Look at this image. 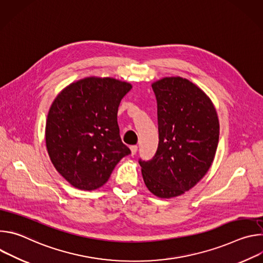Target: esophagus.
<instances>
[{
	"mask_svg": "<svg viewBox=\"0 0 263 263\" xmlns=\"http://www.w3.org/2000/svg\"><path fill=\"white\" fill-rule=\"evenodd\" d=\"M130 149H131V155L134 156L136 154V152H137V145H131Z\"/></svg>",
	"mask_w": 263,
	"mask_h": 263,
	"instance_id": "34e87169",
	"label": "esophagus"
}]
</instances>
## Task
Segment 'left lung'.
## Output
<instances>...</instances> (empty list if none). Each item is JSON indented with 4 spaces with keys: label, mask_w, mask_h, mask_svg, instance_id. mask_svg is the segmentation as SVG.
<instances>
[{
    "label": "left lung",
    "mask_w": 263,
    "mask_h": 263,
    "mask_svg": "<svg viewBox=\"0 0 263 263\" xmlns=\"http://www.w3.org/2000/svg\"><path fill=\"white\" fill-rule=\"evenodd\" d=\"M159 142L151 160L139 159L147 190L161 199L190 191L210 168L219 136L216 110L197 85L181 77L152 84Z\"/></svg>",
    "instance_id": "8db88e82"
}]
</instances>
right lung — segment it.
I'll return each mask as SVG.
<instances>
[{
    "label": "right lung",
    "instance_id": "right-lung-1",
    "mask_svg": "<svg viewBox=\"0 0 263 263\" xmlns=\"http://www.w3.org/2000/svg\"><path fill=\"white\" fill-rule=\"evenodd\" d=\"M131 88L114 78L90 77L69 84L54 100L46 125L47 148L55 168L72 186L99 189L131 154L118 124L120 103Z\"/></svg>",
    "mask_w": 263,
    "mask_h": 263
}]
</instances>
